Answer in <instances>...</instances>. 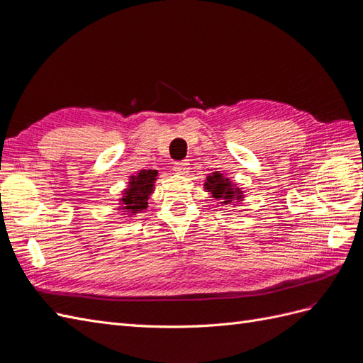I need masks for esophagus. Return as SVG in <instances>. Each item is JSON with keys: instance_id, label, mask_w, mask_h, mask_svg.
<instances>
[{"instance_id": "esophagus-1", "label": "esophagus", "mask_w": 363, "mask_h": 363, "mask_svg": "<svg viewBox=\"0 0 363 363\" xmlns=\"http://www.w3.org/2000/svg\"><path fill=\"white\" fill-rule=\"evenodd\" d=\"M189 169H191V166H189L188 160H184V162H179V163H175V164H174V171H175L177 174L186 175V174L189 172Z\"/></svg>"}]
</instances>
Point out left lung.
Here are the masks:
<instances>
[{"mask_svg": "<svg viewBox=\"0 0 363 363\" xmlns=\"http://www.w3.org/2000/svg\"><path fill=\"white\" fill-rule=\"evenodd\" d=\"M203 186L211 194L212 199L218 201L220 206L237 205L243 201V191L220 171L208 174Z\"/></svg>", "mask_w": 363, "mask_h": 363, "instance_id": "obj_1", "label": "left lung"}]
</instances>
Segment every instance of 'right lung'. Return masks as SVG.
I'll list each match as a JSON object with an SVG mask.
<instances>
[{
	"instance_id": "add662e5",
	"label": "right lung",
	"mask_w": 363,
	"mask_h": 363,
	"mask_svg": "<svg viewBox=\"0 0 363 363\" xmlns=\"http://www.w3.org/2000/svg\"><path fill=\"white\" fill-rule=\"evenodd\" d=\"M158 177L155 169H141L135 175L129 177L128 188L123 189V196L118 203V209L132 217L147 208V200L154 192V183Z\"/></svg>"
}]
</instances>
